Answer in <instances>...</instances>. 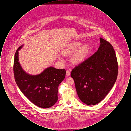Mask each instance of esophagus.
Masks as SVG:
<instances>
[{"label":"esophagus","mask_w":131,"mask_h":131,"mask_svg":"<svg viewBox=\"0 0 131 131\" xmlns=\"http://www.w3.org/2000/svg\"><path fill=\"white\" fill-rule=\"evenodd\" d=\"M70 72L68 71V70H67V71H66V75L67 76V77H69V76H70Z\"/></svg>","instance_id":"esophagus-1"}]
</instances>
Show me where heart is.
I'll return each instance as SVG.
<instances>
[{"instance_id":"1","label":"heart","mask_w":131,"mask_h":131,"mask_svg":"<svg viewBox=\"0 0 131 131\" xmlns=\"http://www.w3.org/2000/svg\"><path fill=\"white\" fill-rule=\"evenodd\" d=\"M81 45V42L71 43L63 50V54L65 56H70L75 51L72 56L71 60L75 64H80L85 60L90 51V47L88 44Z\"/></svg>"}]
</instances>
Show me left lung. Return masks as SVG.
<instances>
[{
	"label": "left lung",
	"mask_w": 131,
	"mask_h": 131,
	"mask_svg": "<svg viewBox=\"0 0 131 131\" xmlns=\"http://www.w3.org/2000/svg\"><path fill=\"white\" fill-rule=\"evenodd\" d=\"M100 40L97 51L71 74L80 99L89 106L95 105L105 98L118 75V63L112 45L102 38Z\"/></svg>",
	"instance_id": "obj_1"
}]
</instances>
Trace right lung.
<instances>
[{"label": "right lung", "mask_w": 131, "mask_h": 131, "mask_svg": "<svg viewBox=\"0 0 131 131\" xmlns=\"http://www.w3.org/2000/svg\"><path fill=\"white\" fill-rule=\"evenodd\" d=\"M23 46H20L15 54L14 73L16 83L33 104L43 108L50 107L58 100V88L65 79L66 71L50 66L38 75L27 73L19 62V51Z\"/></svg>", "instance_id": "add662e5"}]
</instances>
